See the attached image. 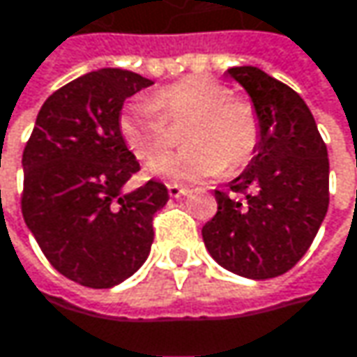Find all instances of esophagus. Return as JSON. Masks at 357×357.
<instances>
[{
	"mask_svg": "<svg viewBox=\"0 0 357 357\" xmlns=\"http://www.w3.org/2000/svg\"><path fill=\"white\" fill-rule=\"evenodd\" d=\"M167 194H169V198H181V196L190 194V188H183V185H178V183H169Z\"/></svg>",
	"mask_w": 357,
	"mask_h": 357,
	"instance_id": "34e87169",
	"label": "esophagus"
}]
</instances>
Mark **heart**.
Masks as SVG:
<instances>
[{
  "instance_id": "1",
  "label": "heart",
  "mask_w": 357,
  "mask_h": 357,
  "mask_svg": "<svg viewBox=\"0 0 357 357\" xmlns=\"http://www.w3.org/2000/svg\"><path fill=\"white\" fill-rule=\"evenodd\" d=\"M170 123L190 121L184 131L185 149L158 154L171 142ZM126 146L151 159L146 174L179 183L218 178L227 167L245 165L259 145V118L251 104L233 98V91L208 77H185L161 87L153 98H135L118 120Z\"/></svg>"
}]
</instances>
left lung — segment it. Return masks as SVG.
I'll use <instances>...</instances> for the list:
<instances>
[{"instance_id": "left-lung-1", "label": "left lung", "mask_w": 357, "mask_h": 357, "mask_svg": "<svg viewBox=\"0 0 357 357\" xmlns=\"http://www.w3.org/2000/svg\"><path fill=\"white\" fill-rule=\"evenodd\" d=\"M251 98L259 145L202 227L212 259L249 280L286 274L307 253L329 208V159L305 100L257 67L227 71Z\"/></svg>"}]
</instances>
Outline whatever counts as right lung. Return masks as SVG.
<instances>
[{
  "label": "right lung",
  "instance_id": "add662e5",
  "mask_svg": "<svg viewBox=\"0 0 357 357\" xmlns=\"http://www.w3.org/2000/svg\"><path fill=\"white\" fill-rule=\"evenodd\" d=\"M153 85L139 73L98 69L56 89L22 155V214L50 266L87 288H112L149 257L159 181L124 192L139 172L118 120L126 98Z\"/></svg>",
  "mask_w": 357,
  "mask_h": 357
}]
</instances>
